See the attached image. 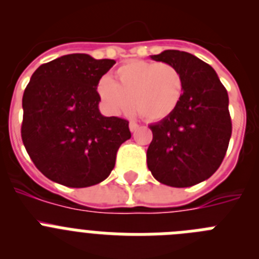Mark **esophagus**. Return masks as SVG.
<instances>
[{
    "label": "esophagus",
    "mask_w": 259,
    "mask_h": 259,
    "mask_svg": "<svg viewBox=\"0 0 259 259\" xmlns=\"http://www.w3.org/2000/svg\"><path fill=\"white\" fill-rule=\"evenodd\" d=\"M137 128H139V124L136 122H130V130H131V132H135Z\"/></svg>",
    "instance_id": "esophagus-1"
}]
</instances>
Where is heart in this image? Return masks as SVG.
<instances>
[{"mask_svg":"<svg viewBox=\"0 0 259 259\" xmlns=\"http://www.w3.org/2000/svg\"><path fill=\"white\" fill-rule=\"evenodd\" d=\"M111 77L100 80L98 95L113 113H128L134 109L148 122H159L175 113L184 93V79L172 65L161 62L132 61Z\"/></svg>","mask_w":259,"mask_h":259,"instance_id":"obj_1","label":"heart"}]
</instances>
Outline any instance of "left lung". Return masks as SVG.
Masks as SVG:
<instances>
[{
  "label": "left lung",
  "instance_id": "left-lung-1",
  "mask_svg": "<svg viewBox=\"0 0 259 259\" xmlns=\"http://www.w3.org/2000/svg\"><path fill=\"white\" fill-rule=\"evenodd\" d=\"M153 61L175 66L184 93L175 113L150 124L148 168L162 184L185 188L209 179L227 152L232 123L228 93L211 66L180 50H164Z\"/></svg>",
  "mask_w": 259,
  "mask_h": 259
}]
</instances>
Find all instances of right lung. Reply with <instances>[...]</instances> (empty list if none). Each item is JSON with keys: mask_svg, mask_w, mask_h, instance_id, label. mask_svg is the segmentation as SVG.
<instances>
[{"mask_svg": "<svg viewBox=\"0 0 259 259\" xmlns=\"http://www.w3.org/2000/svg\"><path fill=\"white\" fill-rule=\"evenodd\" d=\"M114 63L76 53L41 65L31 76L22 101V140L48 179L85 188L113 171L119 146L131 139L128 120L98 109L97 85Z\"/></svg>", "mask_w": 259, "mask_h": 259, "instance_id": "1", "label": "right lung"}]
</instances>
